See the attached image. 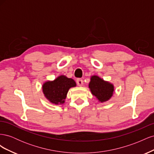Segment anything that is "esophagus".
<instances>
[{"label": "esophagus", "instance_id": "obj_1", "mask_svg": "<svg viewBox=\"0 0 154 154\" xmlns=\"http://www.w3.org/2000/svg\"><path fill=\"white\" fill-rule=\"evenodd\" d=\"M76 83H77V85L80 87H82L83 84V81L82 79H78L76 80Z\"/></svg>", "mask_w": 154, "mask_h": 154}]
</instances>
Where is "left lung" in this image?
Here are the masks:
<instances>
[{
    "label": "left lung",
    "mask_w": 154,
    "mask_h": 154,
    "mask_svg": "<svg viewBox=\"0 0 154 154\" xmlns=\"http://www.w3.org/2000/svg\"><path fill=\"white\" fill-rule=\"evenodd\" d=\"M88 88H90L92 94L101 103L109 101L113 96L114 91V86L112 83L105 81L96 75L91 77Z\"/></svg>",
    "instance_id": "1"
}]
</instances>
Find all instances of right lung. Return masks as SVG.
<instances>
[{"label": "right lung", "mask_w": 154, "mask_h": 154, "mask_svg": "<svg viewBox=\"0 0 154 154\" xmlns=\"http://www.w3.org/2000/svg\"><path fill=\"white\" fill-rule=\"evenodd\" d=\"M76 86V83L73 79L60 75L53 81L45 82L42 88L46 99L50 103L58 105L65 103L69 90Z\"/></svg>", "instance_id": "1"}]
</instances>
